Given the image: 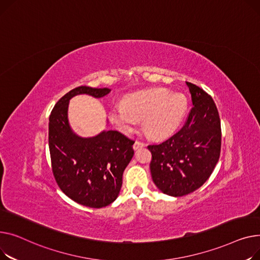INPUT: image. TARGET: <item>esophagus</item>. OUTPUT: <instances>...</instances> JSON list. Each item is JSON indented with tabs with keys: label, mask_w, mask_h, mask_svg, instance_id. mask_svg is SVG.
<instances>
[{
	"label": "esophagus",
	"mask_w": 260,
	"mask_h": 260,
	"mask_svg": "<svg viewBox=\"0 0 260 260\" xmlns=\"http://www.w3.org/2000/svg\"><path fill=\"white\" fill-rule=\"evenodd\" d=\"M146 145H145V143H143V142H141V141H136L135 143H134V145H133V149L134 150H137V149H141V148H143V147H145Z\"/></svg>",
	"instance_id": "34e87169"
}]
</instances>
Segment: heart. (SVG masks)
<instances>
[{
  "label": "heart",
  "mask_w": 260,
  "mask_h": 260,
  "mask_svg": "<svg viewBox=\"0 0 260 260\" xmlns=\"http://www.w3.org/2000/svg\"><path fill=\"white\" fill-rule=\"evenodd\" d=\"M187 100L167 89H151L127 95L109 111L112 123L125 133L132 132L143 119L145 133L154 140L172 135L186 114Z\"/></svg>",
  "instance_id": "1"
}]
</instances>
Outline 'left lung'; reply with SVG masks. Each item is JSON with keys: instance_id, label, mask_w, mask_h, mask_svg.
I'll list each match as a JSON object with an SVG mask.
<instances>
[{"instance_id": "8db88e82", "label": "left lung", "mask_w": 260, "mask_h": 260, "mask_svg": "<svg viewBox=\"0 0 260 260\" xmlns=\"http://www.w3.org/2000/svg\"><path fill=\"white\" fill-rule=\"evenodd\" d=\"M192 108L182 128L158 145H149L150 170L155 186L170 196H184L201 188L218 162L220 118L205 90L186 82Z\"/></svg>"}]
</instances>
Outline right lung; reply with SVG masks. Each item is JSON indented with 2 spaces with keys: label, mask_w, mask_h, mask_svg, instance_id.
Returning a JSON list of instances; mask_svg holds the SVG:
<instances>
[{
  "label": "right lung",
  "mask_w": 260,
  "mask_h": 260,
  "mask_svg": "<svg viewBox=\"0 0 260 260\" xmlns=\"http://www.w3.org/2000/svg\"><path fill=\"white\" fill-rule=\"evenodd\" d=\"M110 91L74 88L58 100L49 117V151L56 184L72 201L89 208H103L116 200L123 173L134 154V141L113 130L90 139L78 136L69 126L68 105L74 95L100 99Z\"/></svg>",
  "instance_id": "obj_1"
}]
</instances>
